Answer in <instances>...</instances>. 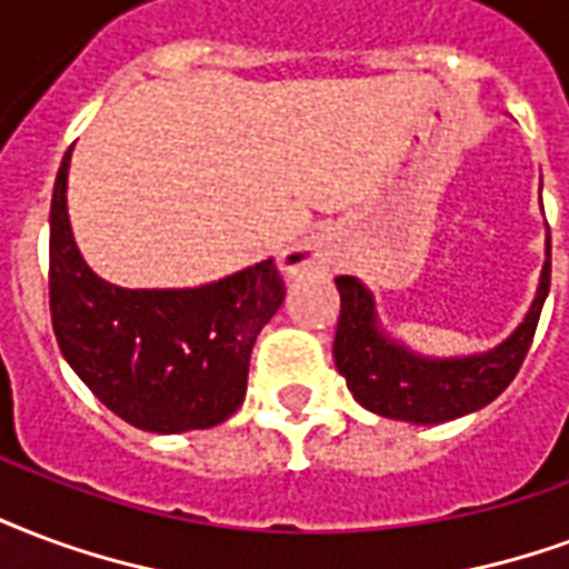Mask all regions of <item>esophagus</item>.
Wrapping results in <instances>:
<instances>
[{"label":"esophagus","instance_id":"34e87169","mask_svg":"<svg viewBox=\"0 0 569 569\" xmlns=\"http://www.w3.org/2000/svg\"><path fill=\"white\" fill-rule=\"evenodd\" d=\"M322 264H326V252H322L319 241L298 243L296 250H289L283 256V268L289 273H307L313 268H322Z\"/></svg>","mask_w":569,"mask_h":569}]
</instances>
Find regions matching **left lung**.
Segmentation results:
<instances>
[{"mask_svg": "<svg viewBox=\"0 0 569 569\" xmlns=\"http://www.w3.org/2000/svg\"><path fill=\"white\" fill-rule=\"evenodd\" d=\"M549 259L542 264L540 289L525 322L500 347L467 359H425L386 338L377 328L373 296L356 277H338L335 365L347 377L352 398L370 413L416 425L449 422L495 401L519 373L531 349L542 301L549 296Z\"/></svg>", "mask_w": 569, "mask_h": 569, "instance_id": "8db88e82", "label": "left lung"}]
</instances>
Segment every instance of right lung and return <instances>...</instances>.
<instances>
[{"label": "right lung", "mask_w": 569, "mask_h": 569, "mask_svg": "<svg viewBox=\"0 0 569 569\" xmlns=\"http://www.w3.org/2000/svg\"><path fill=\"white\" fill-rule=\"evenodd\" d=\"M66 153L50 201V322L87 389L123 422L180 435L226 422L247 395L252 343L280 310L273 259L199 289H123L90 271L66 210Z\"/></svg>", "instance_id": "add662e5"}]
</instances>
